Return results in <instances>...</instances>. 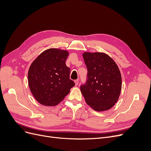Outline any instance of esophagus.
Listing matches in <instances>:
<instances>
[{"instance_id": "esophagus-1", "label": "esophagus", "mask_w": 151, "mask_h": 151, "mask_svg": "<svg viewBox=\"0 0 151 151\" xmlns=\"http://www.w3.org/2000/svg\"><path fill=\"white\" fill-rule=\"evenodd\" d=\"M75 84H76V86H77L79 84V80L77 79V80H75Z\"/></svg>"}]
</instances>
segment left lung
<instances>
[{
  "mask_svg": "<svg viewBox=\"0 0 151 151\" xmlns=\"http://www.w3.org/2000/svg\"><path fill=\"white\" fill-rule=\"evenodd\" d=\"M88 69L86 83L81 86L85 101L95 111L111 108L118 101L122 90V76L115 62L101 52H84Z\"/></svg>",
  "mask_w": 151,
  "mask_h": 151,
  "instance_id": "obj_1",
  "label": "left lung"
}]
</instances>
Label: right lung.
<instances>
[{
  "label": "right lung",
  "mask_w": 151,
  "mask_h": 151,
  "mask_svg": "<svg viewBox=\"0 0 151 151\" xmlns=\"http://www.w3.org/2000/svg\"><path fill=\"white\" fill-rule=\"evenodd\" d=\"M68 55L67 50L50 48L39 55L29 67L30 91L36 101L44 106H56L75 86L69 78L70 68L65 64Z\"/></svg>",
  "instance_id": "right-lung-1"
}]
</instances>
